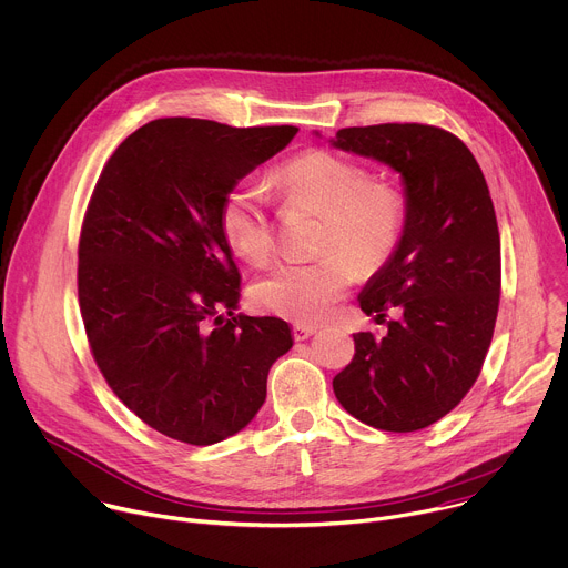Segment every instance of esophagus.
Returning a JSON list of instances; mask_svg holds the SVG:
<instances>
[{
	"mask_svg": "<svg viewBox=\"0 0 568 568\" xmlns=\"http://www.w3.org/2000/svg\"><path fill=\"white\" fill-rule=\"evenodd\" d=\"M317 331V326H313V324H293V337L297 339H306V337H311L313 333Z\"/></svg>",
	"mask_w": 568,
	"mask_h": 568,
	"instance_id": "obj_1",
	"label": "esophagus"
}]
</instances>
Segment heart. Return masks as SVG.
I'll list each match as a JSON object with an SVG mask.
<instances>
[{
	"instance_id": "1",
	"label": "heart",
	"mask_w": 568,
	"mask_h": 568,
	"mask_svg": "<svg viewBox=\"0 0 568 568\" xmlns=\"http://www.w3.org/2000/svg\"><path fill=\"white\" fill-rule=\"evenodd\" d=\"M273 185L286 203L322 212L320 257L275 264L253 282L251 297L273 315L317 322L347 293L354 267L369 275L396 255L407 231V199L396 183L372 181L363 163L322 148L282 163ZM216 221L223 242L244 262L262 264L273 255L268 205L257 187L235 183L225 190Z\"/></svg>"
}]
</instances>
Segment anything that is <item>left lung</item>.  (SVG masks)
<instances>
[{
    "label": "left lung",
    "mask_w": 568,
    "mask_h": 568,
    "mask_svg": "<svg viewBox=\"0 0 568 568\" xmlns=\"http://www.w3.org/2000/svg\"><path fill=\"white\" fill-rule=\"evenodd\" d=\"M335 148L400 172L407 231L396 255L369 280L361 308L387 333H354V361L333 378L352 416L416 432L455 409L481 374L493 343L501 244L484 172L462 139L434 125L347 128Z\"/></svg>",
    "instance_id": "8db88e82"
}]
</instances>
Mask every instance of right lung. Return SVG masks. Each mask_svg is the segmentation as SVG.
<instances>
[{
  "label": "right lung",
  "instance_id": "add662e5",
  "mask_svg": "<svg viewBox=\"0 0 568 568\" xmlns=\"http://www.w3.org/2000/svg\"><path fill=\"white\" fill-rule=\"evenodd\" d=\"M295 134L159 119L116 148L89 199L78 302L91 356L111 392L174 440L244 429L293 347L284 320L235 315L242 277L216 214L223 192Z\"/></svg>",
  "mask_w": 568,
  "mask_h": 568
}]
</instances>
